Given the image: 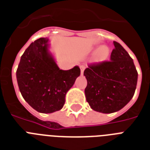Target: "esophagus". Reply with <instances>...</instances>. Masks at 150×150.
Wrapping results in <instances>:
<instances>
[{
	"instance_id": "34e87169",
	"label": "esophagus",
	"mask_w": 150,
	"mask_h": 150,
	"mask_svg": "<svg viewBox=\"0 0 150 150\" xmlns=\"http://www.w3.org/2000/svg\"><path fill=\"white\" fill-rule=\"evenodd\" d=\"M80 69H81V75H83L84 70H85V66H84V65H81V66H80Z\"/></svg>"
}]
</instances>
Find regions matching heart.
Wrapping results in <instances>:
<instances>
[{
	"label": "heart",
	"instance_id": "heart-1",
	"mask_svg": "<svg viewBox=\"0 0 150 150\" xmlns=\"http://www.w3.org/2000/svg\"><path fill=\"white\" fill-rule=\"evenodd\" d=\"M92 52H95L94 54V61L97 63H102L108 60V58L110 54V50L109 47L105 45H103L98 48L94 47L91 50Z\"/></svg>",
	"mask_w": 150,
	"mask_h": 150
}]
</instances>
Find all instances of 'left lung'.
Masks as SVG:
<instances>
[{"instance_id":"left-lung-1","label":"left lung","mask_w":150,"mask_h":150,"mask_svg":"<svg viewBox=\"0 0 150 150\" xmlns=\"http://www.w3.org/2000/svg\"><path fill=\"white\" fill-rule=\"evenodd\" d=\"M110 61L90 64L84 71L87 79L86 101L93 110L112 113L122 109L134 96L138 72L132 58L116 41Z\"/></svg>"}]
</instances>
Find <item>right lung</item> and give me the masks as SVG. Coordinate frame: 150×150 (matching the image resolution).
Instances as JSON below:
<instances>
[{
  "mask_svg": "<svg viewBox=\"0 0 150 150\" xmlns=\"http://www.w3.org/2000/svg\"><path fill=\"white\" fill-rule=\"evenodd\" d=\"M49 47L47 38L32 42L21 57L16 71L23 98L41 113L62 109L66 93L80 75L79 66L69 70L59 69Z\"/></svg>",
  "mask_w": 150,
  "mask_h": 150,
  "instance_id": "add662e5",
  "label": "right lung"
}]
</instances>
